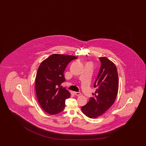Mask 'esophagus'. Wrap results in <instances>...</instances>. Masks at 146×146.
Segmentation results:
<instances>
[{
	"mask_svg": "<svg viewBox=\"0 0 146 146\" xmlns=\"http://www.w3.org/2000/svg\"><path fill=\"white\" fill-rule=\"evenodd\" d=\"M74 94L76 95V96H80L81 95L80 92H74Z\"/></svg>",
	"mask_w": 146,
	"mask_h": 146,
	"instance_id": "34e87169",
	"label": "esophagus"
}]
</instances>
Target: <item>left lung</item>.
I'll list each match as a JSON object with an SVG mask.
<instances>
[{"mask_svg":"<svg viewBox=\"0 0 146 146\" xmlns=\"http://www.w3.org/2000/svg\"><path fill=\"white\" fill-rule=\"evenodd\" d=\"M99 58L101 66L94 84L96 91L87 104L81 107L82 112L91 118L104 114L113 104L118 93V72L114 63L106 57Z\"/></svg>","mask_w":146,"mask_h":146,"instance_id":"8db88e82","label":"left lung"}]
</instances>
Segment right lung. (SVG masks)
Listing matches in <instances>:
<instances>
[{
    "label": "right lung",
    "mask_w": 146,
    "mask_h": 146,
    "mask_svg": "<svg viewBox=\"0 0 146 146\" xmlns=\"http://www.w3.org/2000/svg\"><path fill=\"white\" fill-rule=\"evenodd\" d=\"M77 57L54 54L41 62L35 78V91L37 100L45 112L54 115L65 107V100L70 93L60 87L65 81L64 72L72 60Z\"/></svg>",
    "instance_id": "1"
}]
</instances>
